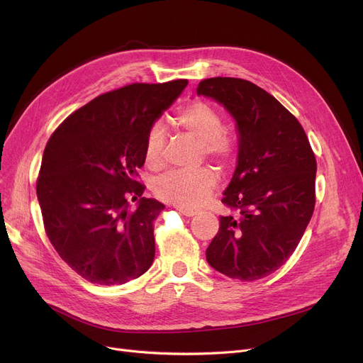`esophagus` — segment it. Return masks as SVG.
<instances>
[{"label": "esophagus", "instance_id": "1", "mask_svg": "<svg viewBox=\"0 0 363 363\" xmlns=\"http://www.w3.org/2000/svg\"><path fill=\"white\" fill-rule=\"evenodd\" d=\"M178 211H179V213H182L186 218H193L199 213V211H196V208H191V207H178Z\"/></svg>", "mask_w": 363, "mask_h": 363}]
</instances>
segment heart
I'll use <instances>...</instances> for the list:
<instances>
[{
    "instance_id": "1",
    "label": "heart",
    "mask_w": 363,
    "mask_h": 363,
    "mask_svg": "<svg viewBox=\"0 0 363 363\" xmlns=\"http://www.w3.org/2000/svg\"><path fill=\"white\" fill-rule=\"evenodd\" d=\"M179 126L199 140L208 157L222 164L230 163L235 155V140L223 129V121L218 110L204 101H194L186 106L178 116ZM164 128L155 123L145 138V162L151 167L163 163ZM218 182L215 170L199 167L194 170H174L160 177L155 184V193L159 199L178 207H196L212 193Z\"/></svg>"
}]
</instances>
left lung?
<instances>
[{"instance_id": "left-lung-1", "label": "left lung", "mask_w": 363, "mask_h": 363, "mask_svg": "<svg viewBox=\"0 0 363 363\" xmlns=\"http://www.w3.org/2000/svg\"><path fill=\"white\" fill-rule=\"evenodd\" d=\"M197 95L223 106L238 135L237 166L222 203L240 213L219 218L206 259L234 279L264 278L289 260L312 218L315 155L298 121L257 85L211 78L199 84Z\"/></svg>"}]
</instances>
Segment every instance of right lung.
Here are the masks:
<instances>
[{
  "mask_svg": "<svg viewBox=\"0 0 363 363\" xmlns=\"http://www.w3.org/2000/svg\"><path fill=\"white\" fill-rule=\"evenodd\" d=\"M186 79L132 84L99 95L54 130L36 196L47 235L70 268L92 284L118 285L155 260V220L164 204L137 181L148 129ZM130 201H137L133 211Z\"/></svg>",
  "mask_w": 363,
  "mask_h": 363,
  "instance_id": "add662e5",
  "label": "right lung"
}]
</instances>
